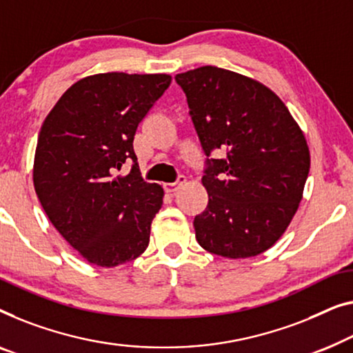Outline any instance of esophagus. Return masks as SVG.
Here are the masks:
<instances>
[{
    "mask_svg": "<svg viewBox=\"0 0 353 353\" xmlns=\"http://www.w3.org/2000/svg\"><path fill=\"white\" fill-rule=\"evenodd\" d=\"M185 181H186V176H185V175H180V176H178V180H176L175 183H165L164 189H165V191H167L168 194H173Z\"/></svg>",
    "mask_w": 353,
    "mask_h": 353,
    "instance_id": "obj_1",
    "label": "esophagus"
}]
</instances>
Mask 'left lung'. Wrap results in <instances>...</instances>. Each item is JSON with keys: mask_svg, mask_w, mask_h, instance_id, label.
Instances as JSON below:
<instances>
[{"mask_svg": "<svg viewBox=\"0 0 353 353\" xmlns=\"http://www.w3.org/2000/svg\"><path fill=\"white\" fill-rule=\"evenodd\" d=\"M175 79L207 156L197 242L218 256H256L282 237L303 199L310 168L303 130L272 90L243 74L207 65ZM218 149L227 156L210 160Z\"/></svg>", "mask_w": 353, "mask_h": 353, "instance_id": "8db88e82", "label": "left lung"}]
</instances>
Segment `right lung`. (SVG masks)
Here are the masks:
<instances>
[{
    "instance_id": "obj_1",
    "label": "right lung",
    "mask_w": 353,
    "mask_h": 353,
    "mask_svg": "<svg viewBox=\"0 0 353 353\" xmlns=\"http://www.w3.org/2000/svg\"><path fill=\"white\" fill-rule=\"evenodd\" d=\"M172 83L168 74L100 73L60 97L41 127L33 185L66 242L100 268L129 263L150 243L164 189L143 180L134 137ZM132 159L129 176L115 173Z\"/></svg>"
}]
</instances>
